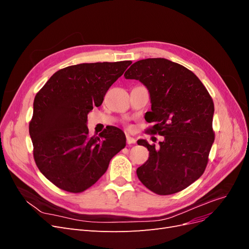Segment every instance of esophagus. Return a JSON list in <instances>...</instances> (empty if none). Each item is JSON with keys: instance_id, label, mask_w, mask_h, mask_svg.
<instances>
[{"instance_id": "obj_1", "label": "esophagus", "mask_w": 249, "mask_h": 249, "mask_svg": "<svg viewBox=\"0 0 249 249\" xmlns=\"http://www.w3.org/2000/svg\"><path fill=\"white\" fill-rule=\"evenodd\" d=\"M126 143L127 144H135V143H136V139L131 137L130 135H126Z\"/></svg>"}]
</instances>
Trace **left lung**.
<instances>
[{
    "instance_id": "1",
    "label": "left lung",
    "mask_w": 249,
    "mask_h": 249,
    "mask_svg": "<svg viewBox=\"0 0 249 249\" xmlns=\"http://www.w3.org/2000/svg\"><path fill=\"white\" fill-rule=\"evenodd\" d=\"M148 92L152 111L145 114L153 134L164 137L159 146L140 139L148 160L137 168L140 182L150 191L169 195L184 190L206 169L215 139L214 104L200 80L183 65L165 58L139 60L124 73Z\"/></svg>"
}]
</instances>
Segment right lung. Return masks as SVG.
<instances>
[{
	"label": "right lung",
	"instance_id": "add662e5",
	"mask_svg": "<svg viewBox=\"0 0 249 249\" xmlns=\"http://www.w3.org/2000/svg\"><path fill=\"white\" fill-rule=\"evenodd\" d=\"M131 61L82 63L56 71L36 94L29 124L33 155L42 175L58 188L79 193L95 184L125 146V135L108 126L90 136L87 115Z\"/></svg>",
	"mask_w": 249,
	"mask_h": 249
}]
</instances>
